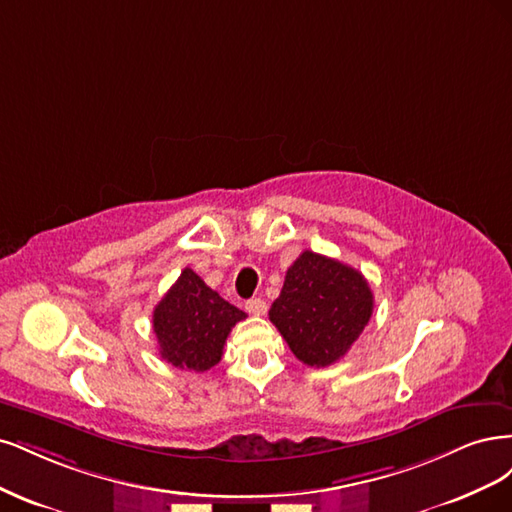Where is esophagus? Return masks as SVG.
I'll return each instance as SVG.
<instances>
[{
	"label": "esophagus",
	"mask_w": 512,
	"mask_h": 512,
	"mask_svg": "<svg viewBox=\"0 0 512 512\" xmlns=\"http://www.w3.org/2000/svg\"><path fill=\"white\" fill-rule=\"evenodd\" d=\"M244 308H246V312H249V315H255V317H261V315H266V310H268V304L263 302L261 298H253V300H249L244 304Z\"/></svg>",
	"instance_id": "34e87169"
}]
</instances>
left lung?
I'll return each instance as SVG.
<instances>
[{
	"instance_id": "left-lung-1",
	"label": "left lung",
	"mask_w": 512,
	"mask_h": 512,
	"mask_svg": "<svg viewBox=\"0 0 512 512\" xmlns=\"http://www.w3.org/2000/svg\"><path fill=\"white\" fill-rule=\"evenodd\" d=\"M372 310L374 295L364 274L304 251L287 270L270 321L302 364L325 368L351 349Z\"/></svg>"
}]
</instances>
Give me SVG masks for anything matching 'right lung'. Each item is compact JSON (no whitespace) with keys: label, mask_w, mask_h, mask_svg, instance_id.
I'll return each instance as SVG.
<instances>
[{"label":"right lung","mask_w":512,"mask_h":512,"mask_svg":"<svg viewBox=\"0 0 512 512\" xmlns=\"http://www.w3.org/2000/svg\"><path fill=\"white\" fill-rule=\"evenodd\" d=\"M242 319L246 312L185 268L153 310L159 355L174 368L206 372L219 364L229 332Z\"/></svg>","instance_id":"1"}]
</instances>
